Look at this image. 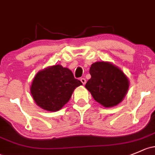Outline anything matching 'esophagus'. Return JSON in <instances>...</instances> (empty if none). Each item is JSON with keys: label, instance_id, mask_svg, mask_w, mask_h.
Masks as SVG:
<instances>
[{"label": "esophagus", "instance_id": "1", "mask_svg": "<svg viewBox=\"0 0 155 155\" xmlns=\"http://www.w3.org/2000/svg\"><path fill=\"white\" fill-rule=\"evenodd\" d=\"M80 80H81V82H82V83L83 84H85V83H86V79H84V78H81Z\"/></svg>", "mask_w": 155, "mask_h": 155}]
</instances>
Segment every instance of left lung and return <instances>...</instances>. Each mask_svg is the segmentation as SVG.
Wrapping results in <instances>:
<instances>
[{
	"label": "left lung",
	"instance_id": "left-lung-1",
	"mask_svg": "<svg viewBox=\"0 0 155 155\" xmlns=\"http://www.w3.org/2000/svg\"><path fill=\"white\" fill-rule=\"evenodd\" d=\"M89 72L91 78L85 87L97 102L109 107L122 102L129 83L121 70L110 63L98 61L92 64Z\"/></svg>",
	"mask_w": 155,
	"mask_h": 155
}]
</instances>
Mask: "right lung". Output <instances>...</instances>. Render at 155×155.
<instances>
[{
    "instance_id": "right-lung-1",
    "label": "right lung",
    "mask_w": 155,
    "mask_h": 155,
    "mask_svg": "<svg viewBox=\"0 0 155 155\" xmlns=\"http://www.w3.org/2000/svg\"><path fill=\"white\" fill-rule=\"evenodd\" d=\"M82 84L72 71L61 65L49 67L36 74L30 91L37 105L49 111L60 110L71 99L73 91Z\"/></svg>"
}]
</instances>
